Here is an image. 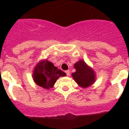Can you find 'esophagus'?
Returning <instances> with one entry per match:
<instances>
[{
	"mask_svg": "<svg viewBox=\"0 0 129 129\" xmlns=\"http://www.w3.org/2000/svg\"><path fill=\"white\" fill-rule=\"evenodd\" d=\"M65 73H66V74H67V76H70V70H66Z\"/></svg>",
	"mask_w": 129,
	"mask_h": 129,
	"instance_id": "esophagus-1",
	"label": "esophagus"
}]
</instances>
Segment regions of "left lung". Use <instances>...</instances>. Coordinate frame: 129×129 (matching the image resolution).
<instances>
[{
  "label": "left lung",
  "mask_w": 129,
  "mask_h": 129,
  "mask_svg": "<svg viewBox=\"0 0 129 129\" xmlns=\"http://www.w3.org/2000/svg\"><path fill=\"white\" fill-rule=\"evenodd\" d=\"M74 67L76 71L72 74V76L80 87H88L95 83L96 78L95 72L83 60L76 62Z\"/></svg>",
  "instance_id": "1"
}]
</instances>
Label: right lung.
<instances>
[{"label": "right lung", "mask_w": 129, "mask_h": 129, "mask_svg": "<svg viewBox=\"0 0 129 129\" xmlns=\"http://www.w3.org/2000/svg\"><path fill=\"white\" fill-rule=\"evenodd\" d=\"M66 73L59 70L47 59L41 60L36 64L33 71V79L35 84L45 88H52L60 77L66 76Z\"/></svg>", "instance_id": "add662e5"}]
</instances>
